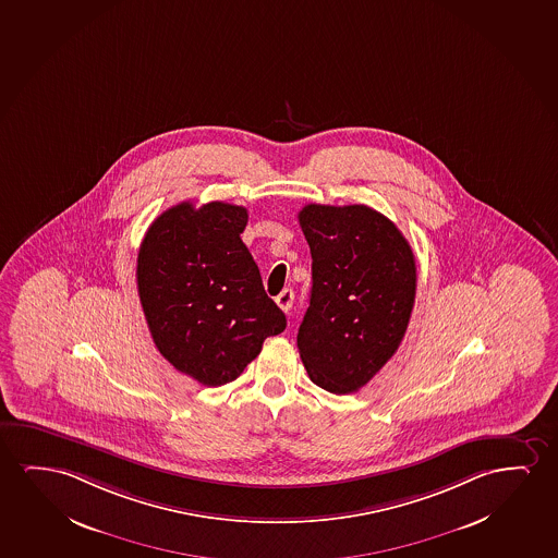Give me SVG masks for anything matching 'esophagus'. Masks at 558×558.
<instances>
[{
	"label": "esophagus",
	"mask_w": 558,
	"mask_h": 558,
	"mask_svg": "<svg viewBox=\"0 0 558 558\" xmlns=\"http://www.w3.org/2000/svg\"><path fill=\"white\" fill-rule=\"evenodd\" d=\"M275 302H277V306L281 307L283 312H289L292 307V302H294V292H292L291 289H284V291L275 299Z\"/></svg>",
	"instance_id": "1"
}]
</instances>
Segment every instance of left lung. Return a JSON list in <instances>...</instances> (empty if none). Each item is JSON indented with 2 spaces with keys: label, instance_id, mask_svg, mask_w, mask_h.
<instances>
[{
  "label": "left lung",
  "instance_id": "obj_1",
  "mask_svg": "<svg viewBox=\"0 0 558 558\" xmlns=\"http://www.w3.org/2000/svg\"><path fill=\"white\" fill-rule=\"evenodd\" d=\"M299 221L312 252L300 357L314 385L355 392L400 348L415 304V256L369 206L306 205Z\"/></svg>",
  "mask_w": 558,
  "mask_h": 558
}]
</instances>
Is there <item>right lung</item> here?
<instances>
[{"label": "right lung", "instance_id": "right-lung-1", "mask_svg": "<svg viewBox=\"0 0 558 558\" xmlns=\"http://www.w3.org/2000/svg\"><path fill=\"white\" fill-rule=\"evenodd\" d=\"M243 206L180 203L160 214L137 254V292L150 337L180 373L228 385L287 317L267 296L241 233Z\"/></svg>", "mask_w": 558, "mask_h": 558}]
</instances>
